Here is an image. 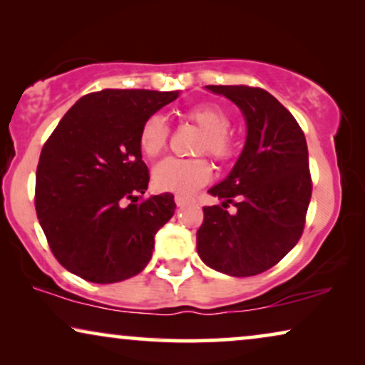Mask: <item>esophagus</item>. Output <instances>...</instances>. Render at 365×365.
<instances>
[{"mask_svg": "<svg viewBox=\"0 0 365 365\" xmlns=\"http://www.w3.org/2000/svg\"><path fill=\"white\" fill-rule=\"evenodd\" d=\"M174 201H176L179 207H184V206H187V204L194 202V199L189 196H184V194H176V196H174Z\"/></svg>", "mask_w": 365, "mask_h": 365, "instance_id": "34e87169", "label": "esophagus"}]
</instances>
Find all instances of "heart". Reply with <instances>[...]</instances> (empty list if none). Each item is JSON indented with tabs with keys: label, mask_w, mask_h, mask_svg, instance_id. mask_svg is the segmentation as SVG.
Instances as JSON below:
<instances>
[{
	"label": "heart",
	"mask_w": 365,
	"mask_h": 365,
	"mask_svg": "<svg viewBox=\"0 0 365 365\" xmlns=\"http://www.w3.org/2000/svg\"><path fill=\"white\" fill-rule=\"evenodd\" d=\"M182 119L201 129L194 154H207L217 164H229L237 156V139L229 133L232 119L226 109L214 103H199L182 111ZM169 141V126L163 116L153 114L139 128L138 144L144 156L158 158ZM212 169L207 159L169 158L153 169V184L159 191L187 194L202 187L211 179Z\"/></svg>",
	"instance_id": "1"
}]
</instances>
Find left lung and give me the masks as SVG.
I'll return each instance as SVG.
<instances>
[{"mask_svg": "<svg viewBox=\"0 0 365 365\" xmlns=\"http://www.w3.org/2000/svg\"><path fill=\"white\" fill-rule=\"evenodd\" d=\"M241 108L247 139L231 174L209 189L222 199L202 207L197 254L204 264L234 277L256 276L296 246L312 194L309 153L296 118L266 89L207 86ZM232 203L237 207L229 213Z\"/></svg>", "mask_w": 365, "mask_h": 365, "instance_id": "left-lung-1", "label": "left lung"}]
</instances>
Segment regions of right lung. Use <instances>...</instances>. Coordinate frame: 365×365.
Returning <instances> with one entry per match:
<instances>
[{"mask_svg": "<svg viewBox=\"0 0 365 365\" xmlns=\"http://www.w3.org/2000/svg\"><path fill=\"white\" fill-rule=\"evenodd\" d=\"M178 91L103 89L64 114L41 149L34 207L53 256L96 284L136 276L173 217V194L143 197L149 169L138 134Z\"/></svg>", "mask_w": 365, "mask_h": 365, "instance_id": "obj_1", "label": "right lung"}]
</instances>
